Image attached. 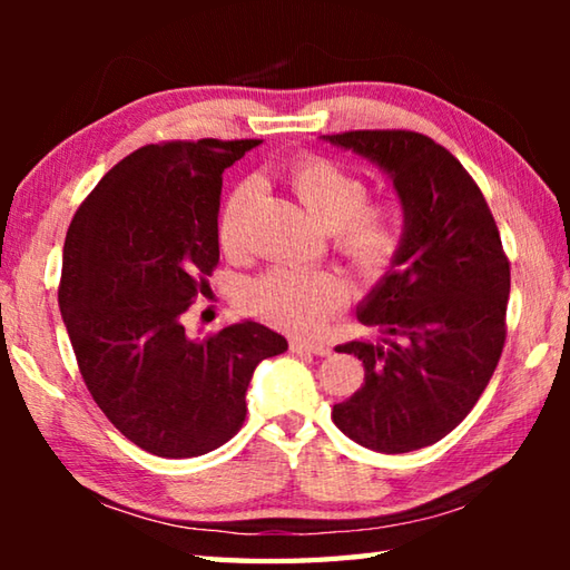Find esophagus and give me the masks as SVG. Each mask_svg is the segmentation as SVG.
I'll use <instances>...</instances> for the list:
<instances>
[{
  "label": "esophagus",
  "instance_id": "1",
  "mask_svg": "<svg viewBox=\"0 0 570 570\" xmlns=\"http://www.w3.org/2000/svg\"><path fill=\"white\" fill-rule=\"evenodd\" d=\"M292 352L296 354H316V356H326L332 352L330 344H322V342H304V340H294L292 342Z\"/></svg>",
  "mask_w": 570,
  "mask_h": 570
}]
</instances>
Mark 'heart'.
<instances>
[{
	"label": "heart",
	"mask_w": 570,
	"mask_h": 570,
	"mask_svg": "<svg viewBox=\"0 0 570 570\" xmlns=\"http://www.w3.org/2000/svg\"><path fill=\"white\" fill-rule=\"evenodd\" d=\"M288 183L324 228L334 230L336 248L360 268L377 276L387 272L402 244V226L394 206L370 198L364 176L322 156L298 158ZM256 183L244 180L228 193L218 210L216 236L224 250L244 244V224L256 200ZM244 306L268 324L292 332H312L344 304L342 278L326 272L272 268L244 286Z\"/></svg>",
	"instance_id": "b5f03b06"
}]
</instances>
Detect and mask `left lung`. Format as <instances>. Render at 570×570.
I'll list each match as a JSON object with an SVG mask.
<instances>
[{"label": "left lung", "mask_w": 570, "mask_h": 570, "mask_svg": "<svg viewBox=\"0 0 570 570\" xmlns=\"http://www.w3.org/2000/svg\"><path fill=\"white\" fill-rule=\"evenodd\" d=\"M377 163L397 188L404 236L394 266L362 304L382 344L336 352L364 364V384L334 404L346 438L384 455L435 445L475 407L505 346L510 262L488 200L462 163L428 135H326Z\"/></svg>", "instance_id": "left-lung-1"}]
</instances>
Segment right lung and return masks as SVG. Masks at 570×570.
<instances>
[{
    "label": "right lung",
    "instance_id": "1",
    "mask_svg": "<svg viewBox=\"0 0 570 570\" xmlns=\"http://www.w3.org/2000/svg\"><path fill=\"white\" fill-rule=\"evenodd\" d=\"M262 140H166L105 173L67 228L57 288L77 366L115 430L158 458H198L246 420L264 324L188 340L183 314L218 266L224 170Z\"/></svg>",
    "mask_w": 570,
    "mask_h": 570
}]
</instances>
